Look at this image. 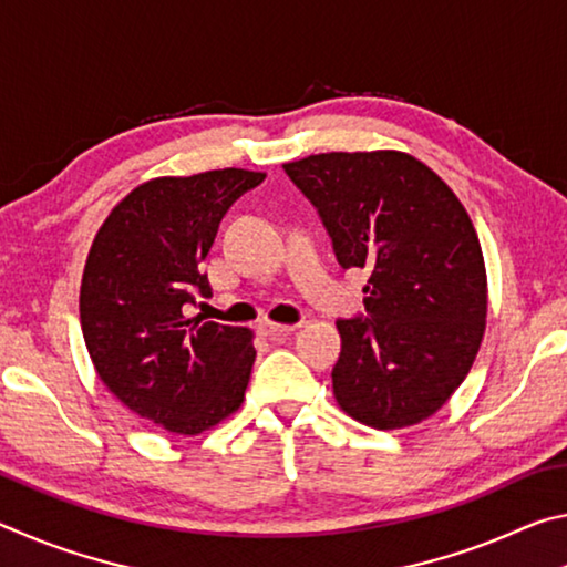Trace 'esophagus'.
Returning <instances> with one entry per match:
<instances>
[{
  "label": "esophagus",
  "instance_id": "esophagus-1",
  "mask_svg": "<svg viewBox=\"0 0 567 567\" xmlns=\"http://www.w3.org/2000/svg\"><path fill=\"white\" fill-rule=\"evenodd\" d=\"M260 330L267 334V338H287L297 330V324H277V322H262Z\"/></svg>",
  "mask_w": 567,
  "mask_h": 567
}]
</instances>
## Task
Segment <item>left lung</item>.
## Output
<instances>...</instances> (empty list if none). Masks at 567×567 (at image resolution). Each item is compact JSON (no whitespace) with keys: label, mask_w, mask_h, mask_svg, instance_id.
Instances as JSON below:
<instances>
[{"label":"left lung","mask_w":567,"mask_h":567,"mask_svg":"<svg viewBox=\"0 0 567 567\" xmlns=\"http://www.w3.org/2000/svg\"><path fill=\"white\" fill-rule=\"evenodd\" d=\"M282 167L338 262L370 272L368 315L338 320V405L378 430L422 422L465 380L485 332V262L465 207L405 152H328Z\"/></svg>","instance_id":"left-lung-1"}]
</instances>
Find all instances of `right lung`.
I'll return each mask as SVG.
<instances>
[{
	"mask_svg": "<svg viewBox=\"0 0 567 567\" xmlns=\"http://www.w3.org/2000/svg\"><path fill=\"white\" fill-rule=\"evenodd\" d=\"M262 172L213 169L132 189L87 255L80 320L100 380L134 415L177 435L215 427L243 405L252 332L185 318L213 295L203 260L217 227Z\"/></svg>",
	"mask_w": 567,
	"mask_h": 567,
	"instance_id": "1",
	"label": "right lung"
}]
</instances>
